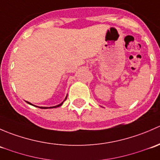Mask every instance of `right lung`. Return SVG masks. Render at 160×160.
Wrapping results in <instances>:
<instances>
[{"label":"right lung","mask_w":160,"mask_h":160,"mask_svg":"<svg viewBox=\"0 0 160 160\" xmlns=\"http://www.w3.org/2000/svg\"><path fill=\"white\" fill-rule=\"evenodd\" d=\"M67 98H65V100H66V99H67ZM65 100H64V101H63V102H64V101H65ZM63 102H62V103H61V104H58V105H56V106H54V107H49V108H47V107H39V108H42V109H47V108H57V107H59V106H61V105H62V103H63ZM27 103H28V104H31V103H29V102H27Z\"/></svg>","instance_id":"right-lung-1"}]
</instances>
